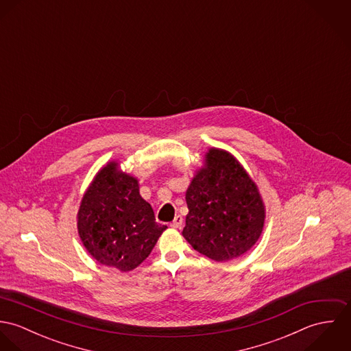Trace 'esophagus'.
I'll list each match as a JSON object with an SVG mask.
<instances>
[{
    "mask_svg": "<svg viewBox=\"0 0 351 351\" xmlns=\"http://www.w3.org/2000/svg\"><path fill=\"white\" fill-rule=\"evenodd\" d=\"M182 223H184V219H182V216L181 215H177L176 217H174V220L171 221V227L173 228H181V226H182Z\"/></svg>",
    "mask_w": 351,
    "mask_h": 351,
    "instance_id": "1",
    "label": "esophagus"
}]
</instances>
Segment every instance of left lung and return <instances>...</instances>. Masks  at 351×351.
Masks as SVG:
<instances>
[{
    "label": "left lung",
    "mask_w": 351,
    "mask_h": 351,
    "mask_svg": "<svg viewBox=\"0 0 351 351\" xmlns=\"http://www.w3.org/2000/svg\"><path fill=\"white\" fill-rule=\"evenodd\" d=\"M206 169L186 191L184 238L202 255L224 262L250 250L258 241L265 209L255 184L228 152L212 149Z\"/></svg>",
    "instance_id": "obj_1"
}]
</instances>
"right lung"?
Wrapping results in <instances>:
<instances>
[{
	"mask_svg": "<svg viewBox=\"0 0 351 351\" xmlns=\"http://www.w3.org/2000/svg\"><path fill=\"white\" fill-rule=\"evenodd\" d=\"M106 165L85 193L78 232L86 250L102 265L128 271L141 265L166 230L139 195L138 181Z\"/></svg>",
	"mask_w": 351,
	"mask_h": 351,
	"instance_id": "right-lung-1",
	"label": "right lung"
}]
</instances>
